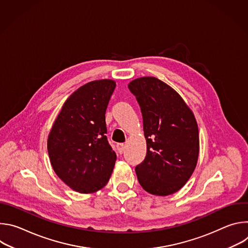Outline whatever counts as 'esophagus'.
<instances>
[{"label":"esophagus","instance_id":"obj_1","mask_svg":"<svg viewBox=\"0 0 248 248\" xmlns=\"http://www.w3.org/2000/svg\"><path fill=\"white\" fill-rule=\"evenodd\" d=\"M117 147H118V151L122 154L123 152H124V147H125V145L124 144V143H119L118 145H117Z\"/></svg>","mask_w":248,"mask_h":248}]
</instances>
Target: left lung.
Returning <instances> with one entry per match:
<instances>
[{
    "label": "left lung",
    "mask_w": 248,
    "mask_h": 248,
    "mask_svg": "<svg viewBox=\"0 0 248 248\" xmlns=\"http://www.w3.org/2000/svg\"><path fill=\"white\" fill-rule=\"evenodd\" d=\"M143 118L147 144L144 161L135 167L144 190L166 196L180 190L193 173L199 154L198 125L181 95L153 77L128 83Z\"/></svg>",
    "instance_id": "8db88e82"
}]
</instances>
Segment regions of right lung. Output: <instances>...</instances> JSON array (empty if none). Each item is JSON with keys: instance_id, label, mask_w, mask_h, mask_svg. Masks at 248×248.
Here are the masks:
<instances>
[{"instance_id": "1", "label": "right lung", "mask_w": 248, "mask_h": 248, "mask_svg": "<svg viewBox=\"0 0 248 248\" xmlns=\"http://www.w3.org/2000/svg\"><path fill=\"white\" fill-rule=\"evenodd\" d=\"M116 88L112 79L79 87L63 103L47 148L59 178L79 193H93L109 182L117 155L110 146L105 114Z\"/></svg>"}]
</instances>
